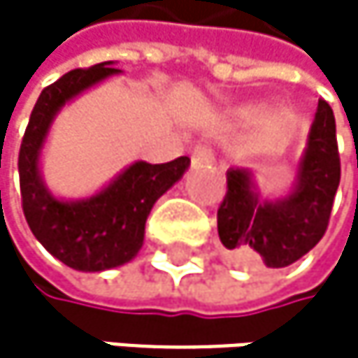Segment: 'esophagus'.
Instances as JSON below:
<instances>
[{
    "label": "esophagus",
    "instance_id": "1",
    "mask_svg": "<svg viewBox=\"0 0 358 358\" xmlns=\"http://www.w3.org/2000/svg\"><path fill=\"white\" fill-rule=\"evenodd\" d=\"M191 161L193 163H215V155H213V150L208 145L197 143L191 150Z\"/></svg>",
    "mask_w": 358,
    "mask_h": 358
}]
</instances>
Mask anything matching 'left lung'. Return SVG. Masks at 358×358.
<instances>
[{
  "instance_id": "8db88e82",
  "label": "left lung",
  "mask_w": 358,
  "mask_h": 358,
  "mask_svg": "<svg viewBox=\"0 0 358 358\" xmlns=\"http://www.w3.org/2000/svg\"><path fill=\"white\" fill-rule=\"evenodd\" d=\"M339 178L335 115L331 105L320 101L299 167V185L290 197L262 203L247 171H227L217 229L231 262L241 268H283L303 257L329 227Z\"/></svg>"
}]
</instances>
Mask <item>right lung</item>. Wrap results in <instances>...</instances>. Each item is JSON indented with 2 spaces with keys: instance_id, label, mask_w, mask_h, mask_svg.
Wrapping results in <instances>:
<instances>
[{
  "instance_id": "right-lung-1",
  "label": "right lung",
  "mask_w": 358,
  "mask_h": 358,
  "mask_svg": "<svg viewBox=\"0 0 358 358\" xmlns=\"http://www.w3.org/2000/svg\"><path fill=\"white\" fill-rule=\"evenodd\" d=\"M120 73L111 62L75 68L38 96L19 150L21 206L27 225L51 255L75 271L96 273L127 264L143 245L145 219L155 201L185 173L189 157L169 163H135L85 201L51 197L38 176V152L57 109L85 87Z\"/></svg>"
}]
</instances>
